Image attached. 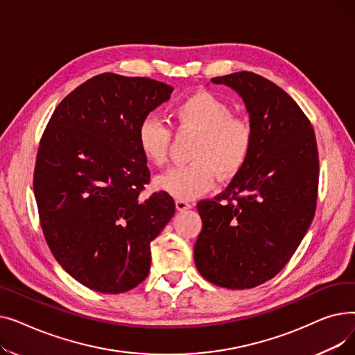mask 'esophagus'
<instances>
[{
	"label": "esophagus",
	"instance_id": "obj_1",
	"mask_svg": "<svg viewBox=\"0 0 355 355\" xmlns=\"http://www.w3.org/2000/svg\"><path fill=\"white\" fill-rule=\"evenodd\" d=\"M175 206H177V210H178V211H185V210L191 209V202L178 198V200L175 201Z\"/></svg>",
	"mask_w": 355,
	"mask_h": 355
}]
</instances>
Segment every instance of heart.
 I'll use <instances>...</instances> for the list:
<instances>
[{"instance_id":"b5f03b06","label":"heart","mask_w":355,"mask_h":355,"mask_svg":"<svg viewBox=\"0 0 355 355\" xmlns=\"http://www.w3.org/2000/svg\"><path fill=\"white\" fill-rule=\"evenodd\" d=\"M173 115L181 128L200 134L189 165L175 166L157 178L158 187L180 200H194L209 191L217 178H230L243 166L252 144L249 126L233 118L232 107L211 93L198 92L178 102ZM171 129L148 116L138 128V146L146 161L162 166L168 159Z\"/></svg>"}]
</instances>
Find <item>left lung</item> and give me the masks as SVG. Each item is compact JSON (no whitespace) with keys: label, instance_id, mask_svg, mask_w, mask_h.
<instances>
[{"label":"left lung","instance_id":"1","mask_svg":"<svg viewBox=\"0 0 355 355\" xmlns=\"http://www.w3.org/2000/svg\"><path fill=\"white\" fill-rule=\"evenodd\" d=\"M211 82L243 99L252 144L229 187L214 200L198 202L202 229L194 262L214 285L249 289L284 269L311 226L318 148L302 109L270 80L237 71Z\"/></svg>","mask_w":355,"mask_h":355}]
</instances>
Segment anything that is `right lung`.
<instances>
[{"instance_id":"obj_1","label":"right lung","mask_w":355,"mask_h":355,"mask_svg":"<svg viewBox=\"0 0 355 355\" xmlns=\"http://www.w3.org/2000/svg\"><path fill=\"white\" fill-rule=\"evenodd\" d=\"M173 87L148 78L102 73L55 107L40 141L34 196L47 245L78 282L102 293L138 286L151 268V241L175 213L154 193L138 128Z\"/></svg>"}]
</instances>
